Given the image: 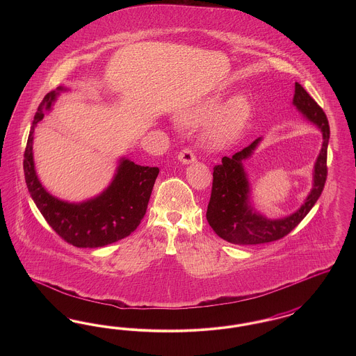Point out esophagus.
<instances>
[{"instance_id":"esophagus-1","label":"esophagus","mask_w":356,"mask_h":356,"mask_svg":"<svg viewBox=\"0 0 356 356\" xmlns=\"http://www.w3.org/2000/svg\"><path fill=\"white\" fill-rule=\"evenodd\" d=\"M179 160L183 164H191V163L196 161V156H195V153L192 152V149L186 148V149H183L181 152L179 153Z\"/></svg>"}]
</instances>
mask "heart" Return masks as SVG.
<instances>
[{
	"label": "heart",
	"instance_id": "obj_1",
	"mask_svg": "<svg viewBox=\"0 0 356 356\" xmlns=\"http://www.w3.org/2000/svg\"><path fill=\"white\" fill-rule=\"evenodd\" d=\"M222 102V95L215 93L204 99L191 111L183 113L180 120L193 125L209 119ZM251 116V104L245 95H236L221 106L208 128V137L216 145H227L236 140Z\"/></svg>",
	"mask_w": 356,
	"mask_h": 356
}]
</instances>
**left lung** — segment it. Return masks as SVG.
Segmentation results:
<instances>
[{"label": "left lung", "instance_id": "left-lung-1", "mask_svg": "<svg viewBox=\"0 0 356 356\" xmlns=\"http://www.w3.org/2000/svg\"><path fill=\"white\" fill-rule=\"evenodd\" d=\"M292 104L305 116L314 122L322 132L321 153L314 165L312 189L305 203L298 211L282 219H268L259 213L251 204V186L243 163L252 156L261 137L252 144L235 153L232 157L224 156L220 165L213 168V183L211 200L207 209V220L218 236L238 245L263 244L279 240L288 235L322 195L327 179V147L330 140V125L325 113L299 83H295Z\"/></svg>", "mask_w": 356, "mask_h": 356}]
</instances>
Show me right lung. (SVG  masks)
<instances>
[{
	"label": "right lung",
	"instance_id": "right-lung-1",
	"mask_svg": "<svg viewBox=\"0 0 356 356\" xmlns=\"http://www.w3.org/2000/svg\"><path fill=\"white\" fill-rule=\"evenodd\" d=\"M49 92L34 115L24 154V172L28 191L38 211L67 243L79 248H97L129 236L147 212L157 167H143L121 157L111 184L100 195L81 203H69L51 195L41 184L34 168V128L51 112L60 92Z\"/></svg>",
	"mask_w": 356,
	"mask_h": 356
}]
</instances>
